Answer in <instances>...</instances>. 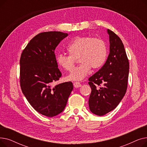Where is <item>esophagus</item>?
Segmentation results:
<instances>
[{"mask_svg": "<svg viewBox=\"0 0 147 147\" xmlns=\"http://www.w3.org/2000/svg\"><path fill=\"white\" fill-rule=\"evenodd\" d=\"M73 85L75 88H79L82 86V84L79 83V82H74L73 83Z\"/></svg>", "mask_w": 147, "mask_h": 147, "instance_id": "esophagus-1", "label": "esophagus"}]
</instances>
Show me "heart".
I'll return each instance as SVG.
<instances>
[{"instance_id":"obj_1","label":"heart","mask_w":147,"mask_h":147,"mask_svg":"<svg viewBox=\"0 0 147 147\" xmlns=\"http://www.w3.org/2000/svg\"><path fill=\"white\" fill-rule=\"evenodd\" d=\"M69 55L59 54L57 56L58 65L67 71L74 68L76 59L81 63L75 68L67 79L72 81L82 80L88 74L90 68L98 69L104 64L107 55L105 42L99 38L89 36L76 37L67 48Z\"/></svg>"}]
</instances>
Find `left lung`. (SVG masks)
<instances>
[{
  "mask_svg": "<svg viewBox=\"0 0 147 147\" xmlns=\"http://www.w3.org/2000/svg\"><path fill=\"white\" fill-rule=\"evenodd\" d=\"M107 32L110 43L109 57L102 68L89 78L88 83L92 90L89 109L98 115L115 109L127 88L129 63L124 45L113 31L108 29Z\"/></svg>",
  "mask_w": 147,
  "mask_h": 147,
  "instance_id": "obj_1",
  "label": "left lung"
}]
</instances>
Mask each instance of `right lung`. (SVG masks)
Returning a JSON list of instances; mask_svg holds the SVG:
<instances>
[{"label": "right lung", "instance_id": "add662e5", "mask_svg": "<svg viewBox=\"0 0 147 147\" xmlns=\"http://www.w3.org/2000/svg\"><path fill=\"white\" fill-rule=\"evenodd\" d=\"M67 36L61 32L40 33L30 41L21 55L22 93L36 111L47 117L55 116L64 110L73 89L71 82L52 86L62 76L55 49Z\"/></svg>", "mask_w": 147, "mask_h": 147}]
</instances>
